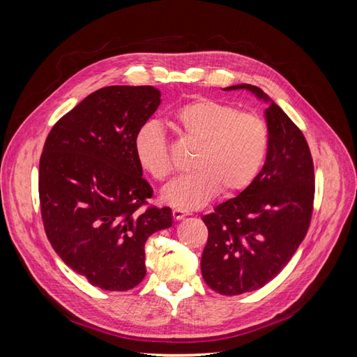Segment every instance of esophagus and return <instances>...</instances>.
<instances>
[{"instance_id": "esophagus-1", "label": "esophagus", "mask_w": 357, "mask_h": 357, "mask_svg": "<svg viewBox=\"0 0 357 357\" xmlns=\"http://www.w3.org/2000/svg\"><path fill=\"white\" fill-rule=\"evenodd\" d=\"M185 215H188V211H185V210H180V208L172 210V218H174L176 220H181Z\"/></svg>"}]
</instances>
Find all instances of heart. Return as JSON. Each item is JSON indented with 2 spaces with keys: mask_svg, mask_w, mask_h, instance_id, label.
Wrapping results in <instances>:
<instances>
[{
  "mask_svg": "<svg viewBox=\"0 0 357 357\" xmlns=\"http://www.w3.org/2000/svg\"><path fill=\"white\" fill-rule=\"evenodd\" d=\"M172 122L188 142L198 144L192 167L195 171L176 178L162 192V199L181 208H199L222 190L235 195L252 185L268 147L264 119L211 98H197L180 105ZM134 153L139 167L155 180L172 172L168 138L158 122L137 129Z\"/></svg>",
  "mask_w": 357,
  "mask_h": 357,
  "instance_id": "1",
  "label": "heart"
}]
</instances>
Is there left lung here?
Masks as SVG:
<instances>
[{
    "label": "left lung",
    "instance_id": "1",
    "mask_svg": "<svg viewBox=\"0 0 357 357\" xmlns=\"http://www.w3.org/2000/svg\"><path fill=\"white\" fill-rule=\"evenodd\" d=\"M236 89L269 104L268 152L250 186L202 215L208 240L201 273L226 296L261 289L282 271L305 238L314 202V165L304 134L257 86L225 88Z\"/></svg>",
    "mask_w": 357,
    "mask_h": 357
}]
</instances>
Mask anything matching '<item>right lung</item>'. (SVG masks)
I'll list each match as a JSON object with an SVG mask.
<instances>
[{"label":"right lung","instance_id":"obj_1","mask_svg":"<svg viewBox=\"0 0 357 357\" xmlns=\"http://www.w3.org/2000/svg\"><path fill=\"white\" fill-rule=\"evenodd\" d=\"M159 104L153 86H107L62 116L43 147L38 193L47 238L74 273L104 290L142 283L147 238L172 225L169 207L142 210L153 189L134 153L137 129Z\"/></svg>","mask_w":357,"mask_h":357}]
</instances>
